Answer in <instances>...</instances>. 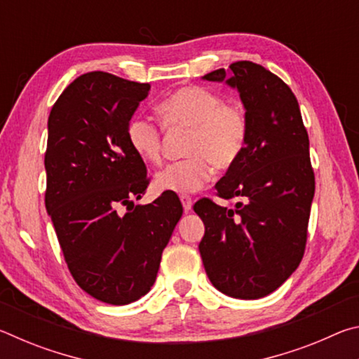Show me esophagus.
<instances>
[{"label":"esophagus","mask_w":359,"mask_h":359,"mask_svg":"<svg viewBox=\"0 0 359 359\" xmlns=\"http://www.w3.org/2000/svg\"><path fill=\"white\" fill-rule=\"evenodd\" d=\"M180 201H182V205H184L185 212L191 210V205H193V198L190 196V194H180Z\"/></svg>","instance_id":"obj_1"}]
</instances>
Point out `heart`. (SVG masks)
Returning <instances> with one entry per match:
<instances>
[{
    "label": "heart",
    "instance_id": "heart-1",
    "mask_svg": "<svg viewBox=\"0 0 359 359\" xmlns=\"http://www.w3.org/2000/svg\"><path fill=\"white\" fill-rule=\"evenodd\" d=\"M163 125L169 131L187 130V158L169 163L155 175L160 191L190 193L204 187L212 169L226 171L239 161L248 141V117L238 102L223 101L214 90L188 85L175 90L158 104ZM163 133L154 121L133 117L126 126L131 150L144 163L161 160Z\"/></svg>",
    "mask_w": 359,
    "mask_h": 359
}]
</instances>
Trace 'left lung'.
Segmentation results:
<instances>
[{"instance_id":"left-lung-1","label":"left lung","mask_w":359,"mask_h":359,"mask_svg":"<svg viewBox=\"0 0 359 359\" xmlns=\"http://www.w3.org/2000/svg\"><path fill=\"white\" fill-rule=\"evenodd\" d=\"M203 79L238 88L248 141L215 185L218 198H239L234 208L209 198L193 205L205 226L199 253L217 290L258 299L293 274L306 250L315 193L309 135L294 93L261 65L236 62L229 74L222 68Z\"/></svg>"}]
</instances>
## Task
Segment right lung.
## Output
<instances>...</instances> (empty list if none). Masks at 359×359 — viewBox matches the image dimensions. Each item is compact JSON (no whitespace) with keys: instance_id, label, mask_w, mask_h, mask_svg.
I'll return each mask as SVG.
<instances>
[{"instance_id":"1","label":"right lung","mask_w":359,"mask_h":359,"mask_svg":"<svg viewBox=\"0 0 359 359\" xmlns=\"http://www.w3.org/2000/svg\"><path fill=\"white\" fill-rule=\"evenodd\" d=\"M149 92V83L87 72L65 88L48 115L46 209L79 287L112 306L149 293L184 212L177 194L168 191L135 205L149 177L126 126Z\"/></svg>"}]
</instances>
